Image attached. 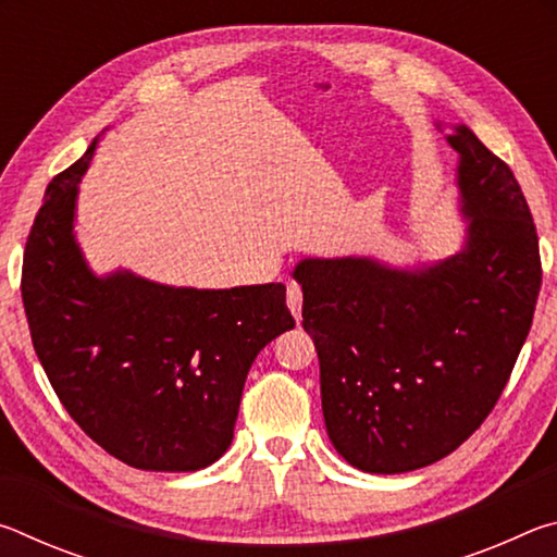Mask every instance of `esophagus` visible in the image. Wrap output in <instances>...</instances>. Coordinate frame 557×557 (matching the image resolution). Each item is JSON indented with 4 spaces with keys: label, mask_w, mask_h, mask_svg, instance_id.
<instances>
[{
    "label": "esophagus",
    "mask_w": 557,
    "mask_h": 557,
    "mask_svg": "<svg viewBox=\"0 0 557 557\" xmlns=\"http://www.w3.org/2000/svg\"><path fill=\"white\" fill-rule=\"evenodd\" d=\"M287 307L299 322V319H301V287L297 285V282H289V285H287Z\"/></svg>",
    "instance_id": "34e87169"
}]
</instances>
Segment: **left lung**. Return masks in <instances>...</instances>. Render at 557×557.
I'll return each instance as SVG.
<instances>
[{
	"label": "left lung",
	"instance_id": "8db88e82",
	"mask_svg": "<svg viewBox=\"0 0 557 557\" xmlns=\"http://www.w3.org/2000/svg\"><path fill=\"white\" fill-rule=\"evenodd\" d=\"M467 243L418 270L369 258H307L301 326L314 338L332 445L371 474L447 457L494 410L531 332L539 233L506 162L457 125Z\"/></svg>",
	"mask_w": 557,
	"mask_h": 557
}]
</instances>
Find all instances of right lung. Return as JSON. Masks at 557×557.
<instances>
[{
	"label": "right lung",
	"mask_w": 557,
	"mask_h": 557,
	"mask_svg": "<svg viewBox=\"0 0 557 557\" xmlns=\"http://www.w3.org/2000/svg\"><path fill=\"white\" fill-rule=\"evenodd\" d=\"M96 145L53 176L26 238L22 299L36 356L108 455L147 471L203 469L231 447L256 356L295 326L285 285L194 289L92 275L73 219Z\"/></svg>",
	"instance_id": "obj_1"
}]
</instances>
